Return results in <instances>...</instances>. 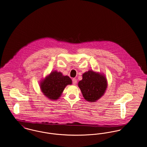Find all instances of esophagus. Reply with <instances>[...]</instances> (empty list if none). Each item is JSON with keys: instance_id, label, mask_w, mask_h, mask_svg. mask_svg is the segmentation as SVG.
Returning a JSON list of instances; mask_svg holds the SVG:
<instances>
[{"instance_id": "1", "label": "esophagus", "mask_w": 147, "mask_h": 147, "mask_svg": "<svg viewBox=\"0 0 147 147\" xmlns=\"http://www.w3.org/2000/svg\"><path fill=\"white\" fill-rule=\"evenodd\" d=\"M77 80L76 78H73L72 79V84L74 85H76L77 84Z\"/></svg>"}]
</instances>
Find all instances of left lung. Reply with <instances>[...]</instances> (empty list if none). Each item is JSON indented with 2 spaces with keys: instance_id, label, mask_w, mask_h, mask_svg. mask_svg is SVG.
<instances>
[{
  "instance_id": "obj_1",
  "label": "left lung",
  "mask_w": 147,
  "mask_h": 147,
  "mask_svg": "<svg viewBox=\"0 0 147 147\" xmlns=\"http://www.w3.org/2000/svg\"><path fill=\"white\" fill-rule=\"evenodd\" d=\"M78 85L86 100L95 102L105 92L107 82L103 75L90 70L82 75V80Z\"/></svg>"
}]
</instances>
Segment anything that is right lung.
I'll return each mask as SVG.
<instances>
[{
  "mask_svg": "<svg viewBox=\"0 0 147 147\" xmlns=\"http://www.w3.org/2000/svg\"><path fill=\"white\" fill-rule=\"evenodd\" d=\"M72 84V80L67 76H63L61 72L55 71L51 72L40 84V88L48 98L56 100L61 95L67 85Z\"/></svg>",
  "mask_w": 147,
  "mask_h": 147,
  "instance_id": "1",
  "label": "right lung"
}]
</instances>
